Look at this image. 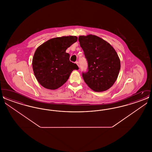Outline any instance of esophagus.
<instances>
[{
	"mask_svg": "<svg viewBox=\"0 0 152 152\" xmlns=\"http://www.w3.org/2000/svg\"><path fill=\"white\" fill-rule=\"evenodd\" d=\"M76 64H77V65H78V66H79V62L77 61H76Z\"/></svg>",
	"mask_w": 152,
	"mask_h": 152,
	"instance_id": "esophagus-1",
	"label": "esophagus"
}]
</instances>
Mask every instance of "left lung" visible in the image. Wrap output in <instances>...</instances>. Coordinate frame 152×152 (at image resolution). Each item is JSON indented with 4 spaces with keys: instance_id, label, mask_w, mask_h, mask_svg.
I'll return each mask as SVG.
<instances>
[{
    "instance_id": "8db88e82",
    "label": "left lung",
    "mask_w": 152,
    "mask_h": 152,
    "mask_svg": "<svg viewBox=\"0 0 152 152\" xmlns=\"http://www.w3.org/2000/svg\"><path fill=\"white\" fill-rule=\"evenodd\" d=\"M79 41L88 62V70L82 73L83 79L96 92L107 91L118 77L120 60L110 44L98 36H80Z\"/></svg>"
}]
</instances>
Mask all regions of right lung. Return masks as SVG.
Segmentation results:
<instances>
[{
  "label": "right lung",
  "mask_w": 152,
  "mask_h": 152,
  "mask_svg": "<svg viewBox=\"0 0 152 152\" xmlns=\"http://www.w3.org/2000/svg\"><path fill=\"white\" fill-rule=\"evenodd\" d=\"M77 40L76 36H63L48 40L40 45L34 53L32 68L38 82L49 89L62 86L71 72L79 69L75 63L70 61L66 50Z\"/></svg>",
  "instance_id": "add662e5"
}]
</instances>
